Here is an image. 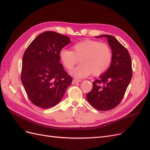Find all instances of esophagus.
Returning a JSON list of instances; mask_svg holds the SVG:
<instances>
[{
    "mask_svg": "<svg viewBox=\"0 0 150 150\" xmlns=\"http://www.w3.org/2000/svg\"><path fill=\"white\" fill-rule=\"evenodd\" d=\"M80 82H81V80H80V79H74L73 80H72V84H76V83H80Z\"/></svg>",
    "mask_w": 150,
    "mask_h": 150,
    "instance_id": "esophagus-1",
    "label": "esophagus"
}]
</instances>
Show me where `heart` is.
Segmentation results:
<instances>
[{"mask_svg": "<svg viewBox=\"0 0 150 150\" xmlns=\"http://www.w3.org/2000/svg\"><path fill=\"white\" fill-rule=\"evenodd\" d=\"M59 57L62 64L68 69H71L80 59L82 64L71 72L72 76L80 79L91 73L94 76L103 74L110 67L112 55L107 44L86 39L74 44L72 51L61 49Z\"/></svg>", "mask_w": 150, "mask_h": 150, "instance_id": "obj_1", "label": "heart"}]
</instances>
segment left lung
<instances>
[{
  "instance_id": "8db88e82",
  "label": "left lung",
  "mask_w": 150,
  "mask_h": 150,
  "mask_svg": "<svg viewBox=\"0 0 150 150\" xmlns=\"http://www.w3.org/2000/svg\"><path fill=\"white\" fill-rule=\"evenodd\" d=\"M106 38L112 51V61L108 69L93 83V89L86 94L88 102L99 111H108L116 108L123 98L132 78V67L129 54L115 37Z\"/></svg>"
}]
</instances>
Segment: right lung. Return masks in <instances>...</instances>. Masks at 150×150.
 <instances>
[{
  "label": "right lung",
  "mask_w": 150,
  "mask_h": 150,
  "mask_svg": "<svg viewBox=\"0 0 150 150\" xmlns=\"http://www.w3.org/2000/svg\"><path fill=\"white\" fill-rule=\"evenodd\" d=\"M70 38L56 32L39 34L27 48L22 59L21 81L34 105L49 108L61 101L72 78L60 63L61 50Z\"/></svg>",
  "instance_id": "1"
}]
</instances>
